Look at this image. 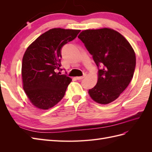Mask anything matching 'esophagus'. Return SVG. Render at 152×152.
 Segmentation results:
<instances>
[{
	"mask_svg": "<svg viewBox=\"0 0 152 152\" xmlns=\"http://www.w3.org/2000/svg\"><path fill=\"white\" fill-rule=\"evenodd\" d=\"M86 74H84L83 76H80V77H76V79H77V80H81V79H84V78L86 77Z\"/></svg>",
	"mask_w": 152,
	"mask_h": 152,
	"instance_id": "34e87169",
	"label": "esophagus"
}]
</instances>
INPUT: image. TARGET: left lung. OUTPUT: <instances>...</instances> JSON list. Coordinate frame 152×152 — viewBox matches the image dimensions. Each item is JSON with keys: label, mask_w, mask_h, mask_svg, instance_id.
<instances>
[{"label": "left lung", "mask_w": 152, "mask_h": 152, "mask_svg": "<svg viewBox=\"0 0 152 152\" xmlns=\"http://www.w3.org/2000/svg\"><path fill=\"white\" fill-rule=\"evenodd\" d=\"M98 68V80L89 90L96 102L106 104L118 98L131 81L136 67V55L129 42L110 28L86 30L78 36Z\"/></svg>", "instance_id": "left-lung-1"}]
</instances>
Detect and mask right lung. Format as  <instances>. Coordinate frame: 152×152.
<instances>
[{"mask_svg":"<svg viewBox=\"0 0 152 152\" xmlns=\"http://www.w3.org/2000/svg\"><path fill=\"white\" fill-rule=\"evenodd\" d=\"M80 30L50 29L27 48L23 58V89L30 102L42 110L52 108L63 99L72 79L59 75L61 49L75 39ZM61 74V73H60Z\"/></svg>","mask_w":152,"mask_h":152,"instance_id":"obj_1","label":"right lung"}]
</instances>
